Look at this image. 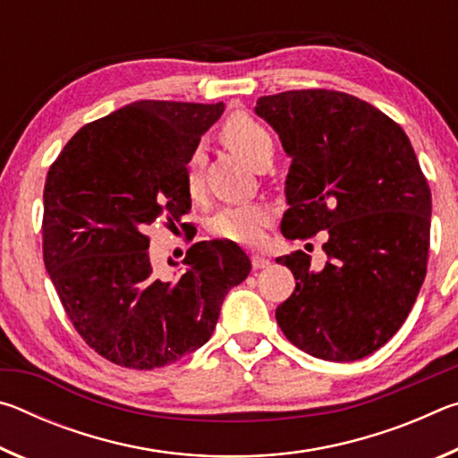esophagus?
<instances>
[{
    "mask_svg": "<svg viewBox=\"0 0 458 458\" xmlns=\"http://www.w3.org/2000/svg\"><path fill=\"white\" fill-rule=\"evenodd\" d=\"M252 267L254 268H267V267H270V260L267 257H262V254H252Z\"/></svg>",
    "mask_w": 458,
    "mask_h": 458,
    "instance_id": "1",
    "label": "esophagus"
}]
</instances>
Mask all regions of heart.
<instances>
[{"label":"heart","instance_id":"obj_1","mask_svg":"<svg viewBox=\"0 0 458 458\" xmlns=\"http://www.w3.org/2000/svg\"><path fill=\"white\" fill-rule=\"evenodd\" d=\"M224 141L232 149L242 155L244 159L257 167L267 155H273V137L268 131L248 114H232L224 125ZM201 169H204V153L196 149L188 161V190L191 193L199 191L201 185ZM270 220V210L265 204H240L222 208L218 214L210 218L212 234L234 240V242H252L260 236L262 228Z\"/></svg>","mask_w":458,"mask_h":458}]
</instances>
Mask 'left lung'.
<instances>
[{"label": "left lung", "mask_w": 458, "mask_h": 458, "mask_svg": "<svg viewBox=\"0 0 458 458\" xmlns=\"http://www.w3.org/2000/svg\"><path fill=\"white\" fill-rule=\"evenodd\" d=\"M254 113L291 157L284 238L329 234L323 268L303 250L276 259L297 281L276 321L313 358H366L402 327L426 276L432 199L412 143L379 108L337 90L260 97Z\"/></svg>", "instance_id": "left-lung-1"}]
</instances>
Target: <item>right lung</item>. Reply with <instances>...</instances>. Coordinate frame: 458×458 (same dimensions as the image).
Returning a JSON list of instances; mask_svg holds the SVG:
<instances>
[{"label":"right lung","instance_id":"right-lung-1","mask_svg":"<svg viewBox=\"0 0 458 458\" xmlns=\"http://www.w3.org/2000/svg\"><path fill=\"white\" fill-rule=\"evenodd\" d=\"M224 103L137 100L84 125L44 185V265L81 337L123 368L155 369L199 350L250 259L204 240L159 276L145 230L191 210L188 161ZM177 268L180 262L167 259Z\"/></svg>","mask_w":458,"mask_h":458}]
</instances>
